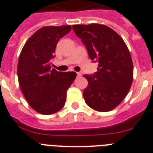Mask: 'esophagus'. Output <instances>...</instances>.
<instances>
[{
	"label": "esophagus",
	"instance_id": "obj_1",
	"mask_svg": "<svg viewBox=\"0 0 153 153\" xmlns=\"http://www.w3.org/2000/svg\"><path fill=\"white\" fill-rule=\"evenodd\" d=\"M77 76L81 77L82 76V73H81V72H77Z\"/></svg>",
	"mask_w": 153,
	"mask_h": 153
}]
</instances>
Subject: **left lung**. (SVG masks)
Instances as JSON below:
<instances>
[{"mask_svg":"<svg viewBox=\"0 0 153 153\" xmlns=\"http://www.w3.org/2000/svg\"><path fill=\"white\" fill-rule=\"evenodd\" d=\"M86 46L90 59L98 62L97 71L85 75L88 85L83 96L87 105L100 112L117 107L127 95L133 79L132 58L123 39L102 24L72 26Z\"/></svg>","mask_w":153,"mask_h":153,"instance_id":"8db88e82","label":"left lung"}]
</instances>
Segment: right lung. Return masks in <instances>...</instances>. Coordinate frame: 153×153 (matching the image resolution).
Returning a JSON list of instances; mask_svg holds the SVG:
<instances>
[{"instance_id":"obj_1","label":"right lung","mask_w":153,"mask_h":153,"mask_svg":"<svg viewBox=\"0 0 153 153\" xmlns=\"http://www.w3.org/2000/svg\"><path fill=\"white\" fill-rule=\"evenodd\" d=\"M71 29L70 25L42 27L29 38L19 56L20 89L29 105L41 114H53L64 107L67 90L76 78L75 71L51 69L56 45Z\"/></svg>"}]
</instances>
